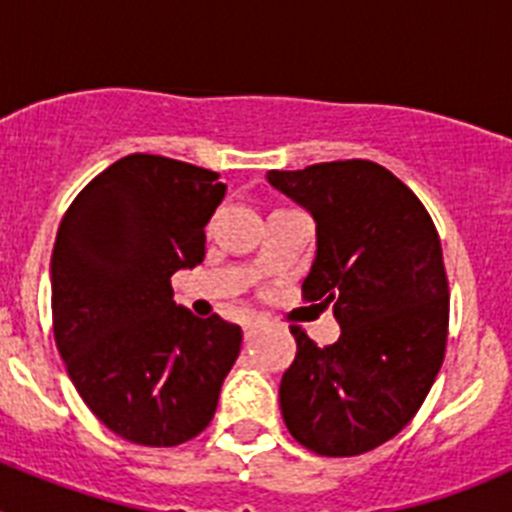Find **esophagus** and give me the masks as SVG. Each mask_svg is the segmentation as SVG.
I'll list each match as a JSON object with an SVG mask.
<instances>
[{
	"instance_id": "esophagus-1",
	"label": "esophagus",
	"mask_w": 512,
	"mask_h": 512,
	"mask_svg": "<svg viewBox=\"0 0 512 512\" xmlns=\"http://www.w3.org/2000/svg\"><path fill=\"white\" fill-rule=\"evenodd\" d=\"M261 330V323L259 320H248L246 325H243V336H246V341H253L256 338V333Z\"/></svg>"
}]
</instances>
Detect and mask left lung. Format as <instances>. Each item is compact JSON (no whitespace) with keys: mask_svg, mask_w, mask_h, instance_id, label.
I'll return each instance as SVG.
<instances>
[{"mask_svg":"<svg viewBox=\"0 0 512 512\" xmlns=\"http://www.w3.org/2000/svg\"><path fill=\"white\" fill-rule=\"evenodd\" d=\"M266 182L315 220L302 295L333 305L341 325L325 348L292 328L297 356L279 384L287 431L320 456L377 449L413 420L443 364L449 282L436 225L374 161L269 171Z\"/></svg>","mask_w":512,"mask_h":512,"instance_id":"1","label":"left lung"}]
</instances>
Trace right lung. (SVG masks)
Wrapping results in <instances>:
<instances>
[{"label":"right lung","instance_id":"1","mask_svg":"<svg viewBox=\"0 0 512 512\" xmlns=\"http://www.w3.org/2000/svg\"><path fill=\"white\" fill-rule=\"evenodd\" d=\"M215 171L133 153L81 189L51 256L53 336L81 400L112 433L179 446L207 428L241 328L176 305L171 277L205 259Z\"/></svg>","mask_w":512,"mask_h":512}]
</instances>
